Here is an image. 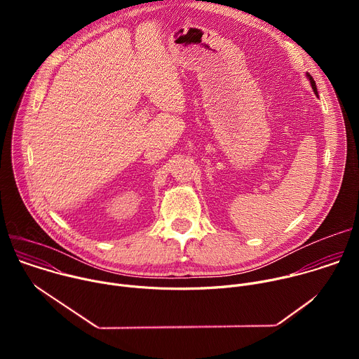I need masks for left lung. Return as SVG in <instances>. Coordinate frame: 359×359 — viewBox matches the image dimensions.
<instances>
[{"label":"left lung","mask_w":359,"mask_h":359,"mask_svg":"<svg viewBox=\"0 0 359 359\" xmlns=\"http://www.w3.org/2000/svg\"><path fill=\"white\" fill-rule=\"evenodd\" d=\"M306 78H309L310 79V82H311V86H313V89H314V92L318 95V92H317V85H316V81L313 79V76L309 74V72H306Z\"/></svg>","instance_id":"left-lung-1"}]
</instances>
